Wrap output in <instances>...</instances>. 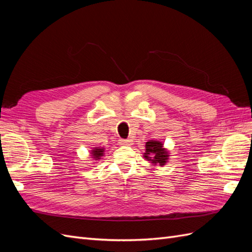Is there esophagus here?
Returning a JSON list of instances; mask_svg holds the SVG:
<instances>
[{
  "mask_svg": "<svg viewBox=\"0 0 252 252\" xmlns=\"http://www.w3.org/2000/svg\"><path fill=\"white\" fill-rule=\"evenodd\" d=\"M120 143L122 145H126V146H129V145L132 144V140H130V139H121Z\"/></svg>",
  "mask_w": 252,
  "mask_h": 252,
  "instance_id": "esophagus-1",
  "label": "esophagus"
}]
</instances>
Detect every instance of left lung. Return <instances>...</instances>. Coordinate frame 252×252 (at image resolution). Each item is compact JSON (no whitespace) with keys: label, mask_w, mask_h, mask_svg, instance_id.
<instances>
[{"label":"left lung","mask_w":252,"mask_h":252,"mask_svg":"<svg viewBox=\"0 0 252 252\" xmlns=\"http://www.w3.org/2000/svg\"><path fill=\"white\" fill-rule=\"evenodd\" d=\"M168 152L163 148V144L158 141H149L145 145L144 158L152 164L163 166L168 159Z\"/></svg>","instance_id":"8db88e82"}]
</instances>
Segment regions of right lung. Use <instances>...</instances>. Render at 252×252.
Here are the masks:
<instances>
[{
  "label": "right lung",
  "instance_id": "add662e5",
  "mask_svg": "<svg viewBox=\"0 0 252 252\" xmlns=\"http://www.w3.org/2000/svg\"><path fill=\"white\" fill-rule=\"evenodd\" d=\"M103 152H104L103 148H95L94 150H93V152H91V154H93V157L94 158H100V157H102L104 155Z\"/></svg>",
  "mask_w": 252,
  "mask_h": 252
}]
</instances>
